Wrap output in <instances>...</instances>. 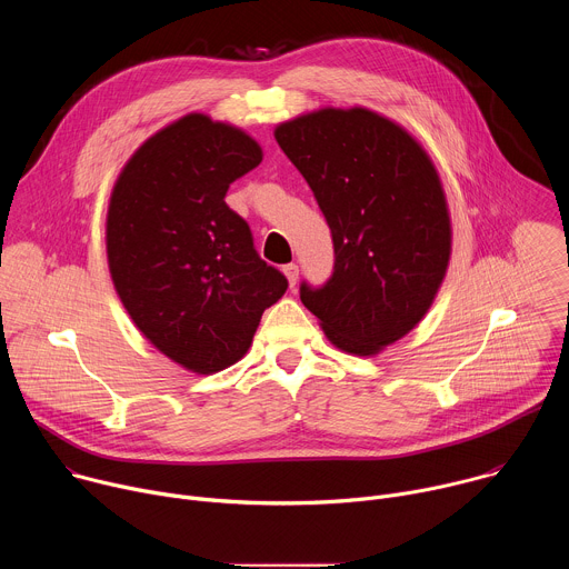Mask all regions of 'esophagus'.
I'll list each match as a JSON object with an SVG mask.
<instances>
[{
    "mask_svg": "<svg viewBox=\"0 0 569 569\" xmlns=\"http://www.w3.org/2000/svg\"><path fill=\"white\" fill-rule=\"evenodd\" d=\"M283 274H286V279H288L290 288H295V283H297V279H299V268H297L295 263H288V266H283Z\"/></svg>",
    "mask_w": 569,
    "mask_h": 569,
    "instance_id": "34e87169",
    "label": "esophagus"
}]
</instances>
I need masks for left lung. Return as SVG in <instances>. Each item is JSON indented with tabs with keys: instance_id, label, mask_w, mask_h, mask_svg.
<instances>
[{
	"instance_id": "1",
	"label": "left lung",
	"mask_w": 569,
	"mask_h": 569,
	"mask_svg": "<svg viewBox=\"0 0 569 569\" xmlns=\"http://www.w3.org/2000/svg\"><path fill=\"white\" fill-rule=\"evenodd\" d=\"M333 236L336 266L301 303L347 353L376 356L430 310L452 252L439 173L423 146L367 108H321L274 128Z\"/></svg>"
}]
</instances>
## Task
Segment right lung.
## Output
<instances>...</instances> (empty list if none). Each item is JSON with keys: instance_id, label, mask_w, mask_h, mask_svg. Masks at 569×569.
I'll list each match as a JSON object with an SVG mask.
<instances>
[{"instance_id": "1", "label": "right lung", "mask_w": 569, "mask_h": 569, "mask_svg": "<svg viewBox=\"0 0 569 569\" xmlns=\"http://www.w3.org/2000/svg\"><path fill=\"white\" fill-rule=\"evenodd\" d=\"M261 159L248 132L191 112L132 152L110 196L114 290L143 338L193 373L246 356L263 310L288 288L224 202L229 184Z\"/></svg>"}]
</instances>
